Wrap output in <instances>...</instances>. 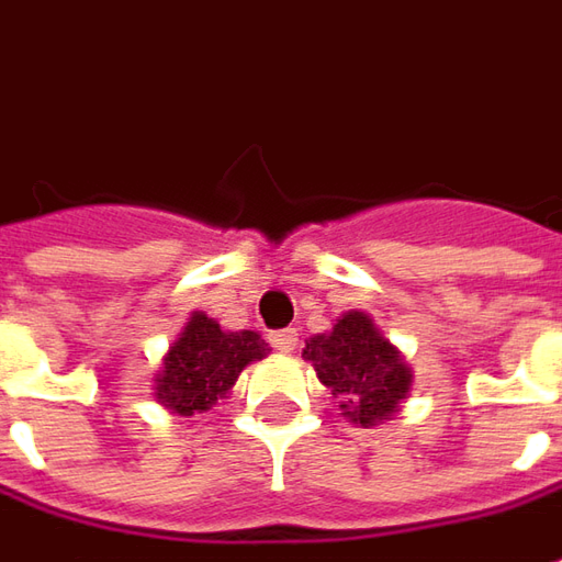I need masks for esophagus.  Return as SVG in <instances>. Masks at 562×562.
<instances>
[{"label": "esophagus", "instance_id": "34e87169", "mask_svg": "<svg viewBox=\"0 0 562 562\" xmlns=\"http://www.w3.org/2000/svg\"><path fill=\"white\" fill-rule=\"evenodd\" d=\"M270 344L280 349V352H292L297 347V331L294 328H282V331H273L270 335Z\"/></svg>", "mask_w": 562, "mask_h": 562}]
</instances>
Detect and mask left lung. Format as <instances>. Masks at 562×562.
Here are the masks:
<instances>
[{"label": "left lung", "instance_id": "left-lung-1", "mask_svg": "<svg viewBox=\"0 0 562 562\" xmlns=\"http://www.w3.org/2000/svg\"><path fill=\"white\" fill-rule=\"evenodd\" d=\"M304 359L313 362L319 383L340 398L344 417L364 429L392 419L414 383L402 352L362 310L344 313L328 335L310 337Z\"/></svg>", "mask_w": 562, "mask_h": 562}]
</instances>
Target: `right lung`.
<instances>
[{
	"mask_svg": "<svg viewBox=\"0 0 562 562\" xmlns=\"http://www.w3.org/2000/svg\"><path fill=\"white\" fill-rule=\"evenodd\" d=\"M268 352L258 331H222L218 322L194 310L164 356V368L155 376V398L179 417L206 414L218 398H227L243 368Z\"/></svg>",
	"mask_w": 562,
	"mask_h": 562,
	"instance_id": "right-lung-1",
	"label": "right lung"
}]
</instances>
